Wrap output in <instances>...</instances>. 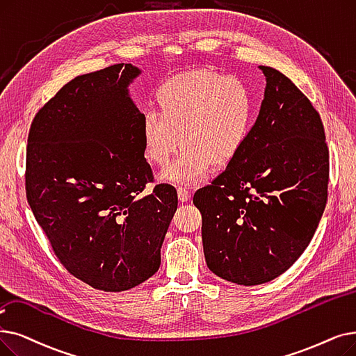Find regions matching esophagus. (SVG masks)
<instances>
[{
  "instance_id": "1",
  "label": "esophagus",
  "mask_w": 356,
  "mask_h": 356,
  "mask_svg": "<svg viewBox=\"0 0 356 356\" xmlns=\"http://www.w3.org/2000/svg\"><path fill=\"white\" fill-rule=\"evenodd\" d=\"M177 195H179V199L181 200V202H186V200L191 199V192L186 188H183V186L177 188Z\"/></svg>"
}]
</instances>
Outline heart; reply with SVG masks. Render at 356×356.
<instances>
[{
  "label": "heart",
  "instance_id": "obj_1",
  "mask_svg": "<svg viewBox=\"0 0 356 356\" xmlns=\"http://www.w3.org/2000/svg\"><path fill=\"white\" fill-rule=\"evenodd\" d=\"M159 111L143 116V145L149 163L164 167L179 143V156L163 177L193 184L211 164L233 160L249 138L252 91L243 81L208 70L179 74L157 90ZM181 136L179 137L178 135Z\"/></svg>",
  "mask_w": 356,
  "mask_h": 356
}]
</instances>
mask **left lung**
<instances>
[{"instance_id": "obj_1", "label": "left lung", "mask_w": 356, "mask_h": 356, "mask_svg": "<svg viewBox=\"0 0 356 356\" xmlns=\"http://www.w3.org/2000/svg\"><path fill=\"white\" fill-rule=\"evenodd\" d=\"M249 138L211 184L193 195L208 268L237 285L288 270L310 244L327 202L323 122L298 87L270 67Z\"/></svg>"}]
</instances>
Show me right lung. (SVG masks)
<instances>
[{"label":"right lung","mask_w":356,"mask_h":356,"mask_svg":"<svg viewBox=\"0 0 356 356\" xmlns=\"http://www.w3.org/2000/svg\"><path fill=\"white\" fill-rule=\"evenodd\" d=\"M140 74L116 64L75 76L36 113L27 138L26 196L58 260L95 289L120 292L160 268L177 209L154 181L143 113L128 96Z\"/></svg>","instance_id":"1"}]
</instances>
